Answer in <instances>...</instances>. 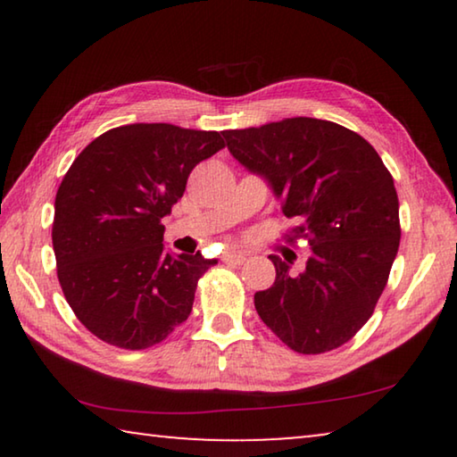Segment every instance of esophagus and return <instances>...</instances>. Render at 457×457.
<instances>
[{"mask_svg":"<svg viewBox=\"0 0 457 457\" xmlns=\"http://www.w3.org/2000/svg\"><path fill=\"white\" fill-rule=\"evenodd\" d=\"M247 258L244 256V253H226V256H223V262H226V264H234V266H239V264H244Z\"/></svg>","mask_w":457,"mask_h":457,"instance_id":"1","label":"esophagus"}]
</instances>
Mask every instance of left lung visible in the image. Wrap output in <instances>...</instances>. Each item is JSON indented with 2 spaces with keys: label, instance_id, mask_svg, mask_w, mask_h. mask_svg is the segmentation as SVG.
Segmentation results:
<instances>
[{
  "label": "left lung",
  "instance_id": "obj_1",
  "mask_svg": "<svg viewBox=\"0 0 457 457\" xmlns=\"http://www.w3.org/2000/svg\"><path fill=\"white\" fill-rule=\"evenodd\" d=\"M221 135L272 185L286 218L298 220L290 242L306 237L312 250L300 274L270 256L276 282L253 294L260 319L296 353L338 349L370 319L399 250L389 169L365 138L330 120L294 117Z\"/></svg>",
  "mask_w": 457,
  "mask_h": 457
}]
</instances>
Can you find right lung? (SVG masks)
Wrapping results in <instances>:
<instances>
[{
	"instance_id": "1",
	"label": "right lung",
	"mask_w": 457,
	"mask_h": 457,
	"mask_svg": "<svg viewBox=\"0 0 457 457\" xmlns=\"http://www.w3.org/2000/svg\"><path fill=\"white\" fill-rule=\"evenodd\" d=\"M223 146L218 130L135 122L96 137L68 169L52 223L58 280L100 340L143 351L187 320L197 280L218 262L165 253L161 220L193 167Z\"/></svg>"
}]
</instances>
